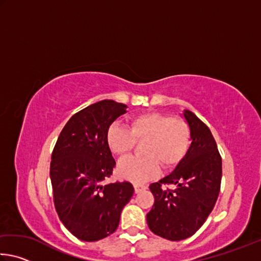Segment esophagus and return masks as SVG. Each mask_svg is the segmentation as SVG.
I'll return each mask as SVG.
<instances>
[{
	"instance_id": "34e87169",
	"label": "esophagus",
	"mask_w": 261,
	"mask_h": 261,
	"mask_svg": "<svg viewBox=\"0 0 261 261\" xmlns=\"http://www.w3.org/2000/svg\"><path fill=\"white\" fill-rule=\"evenodd\" d=\"M134 188H135V192H136V193H138V192L143 191V190L146 189V185H141V184H135V185H134Z\"/></svg>"
}]
</instances>
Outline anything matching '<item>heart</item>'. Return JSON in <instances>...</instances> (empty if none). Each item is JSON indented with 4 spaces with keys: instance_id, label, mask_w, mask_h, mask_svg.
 <instances>
[{
    "instance_id": "heart-1",
    "label": "heart",
    "mask_w": 261,
    "mask_h": 261,
    "mask_svg": "<svg viewBox=\"0 0 261 261\" xmlns=\"http://www.w3.org/2000/svg\"><path fill=\"white\" fill-rule=\"evenodd\" d=\"M190 137V126L184 118L151 112L131 117L129 129L110 125L106 138L110 151L118 156L132 151L136 141H145L143 156H127L117 166L122 178L140 184L155 177L160 166L163 169L177 166L188 152Z\"/></svg>"
}]
</instances>
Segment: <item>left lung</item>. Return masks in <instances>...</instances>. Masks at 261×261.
Wrapping results in <instances>:
<instances>
[{"label":"left lung","instance_id":"obj_1","mask_svg":"<svg viewBox=\"0 0 261 261\" xmlns=\"http://www.w3.org/2000/svg\"><path fill=\"white\" fill-rule=\"evenodd\" d=\"M184 117L191 132L190 148L173 173L149 185L154 204L147 224L169 241L185 240L204 224L218 200L222 177V159L208 126L190 110H184Z\"/></svg>","mask_w":261,"mask_h":261}]
</instances>
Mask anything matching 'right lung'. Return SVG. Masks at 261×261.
I'll list each match as a JSON object with an SVG mask.
<instances>
[{
    "label": "right lung",
    "instance_id": "obj_1",
    "mask_svg": "<svg viewBox=\"0 0 261 261\" xmlns=\"http://www.w3.org/2000/svg\"><path fill=\"white\" fill-rule=\"evenodd\" d=\"M127 107L102 100L72 115L51 153L50 179L55 210L78 240L94 242L116 230L123 207L135 190L130 182L103 185L115 168L107 131Z\"/></svg>",
    "mask_w": 261,
    "mask_h": 261
}]
</instances>
